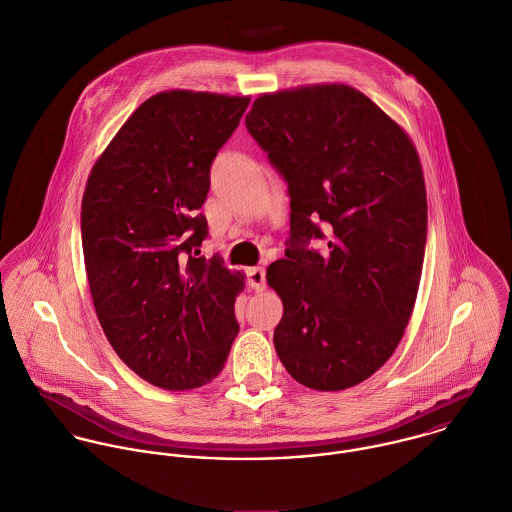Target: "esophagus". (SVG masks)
Returning a JSON list of instances; mask_svg holds the SVG:
<instances>
[{
	"label": "esophagus",
	"instance_id": "34e87169",
	"mask_svg": "<svg viewBox=\"0 0 512 512\" xmlns=\"http://www.w3.org/2000/svg\"><path fill=\"white\" fill-rule=\"evenodd\" d=\"M247 285L253 291H263L265 289V271L261 267L247 269Z\"/></svg>",
	"mask_w": 512,
	"mask_h": 512
}]
</instances>
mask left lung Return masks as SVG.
Instances as JSON below:
<instances>
[{"mask_svg":"<svg viewBox=\"0 0 512 512\" xmlns=\"http://www.w3.org/2000/svg\"><path fill=\"white\" fill-rule=\"evenodd\" d=\"M245 126L291 198L285 259L267 269L283 301L275 350L307 388H352L388 362L415 305L427 237L419 156L348 85L261 95Z\"/></svg>","mask_w":512,"mask_h":512,"instance_id":"left-lung-1","label":"left lung"}]
</instances>
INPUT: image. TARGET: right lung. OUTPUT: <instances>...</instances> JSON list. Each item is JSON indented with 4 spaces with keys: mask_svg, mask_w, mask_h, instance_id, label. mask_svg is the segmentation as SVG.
Returning a JSON list of instances; mask_svg holds the SVG:
<instances>
[{
    "mask_svg": "<svg viewBox=\"0 0 512 512\" xmlns=\"http://www.w3.org/2000/svg\"><path fill=\"white\" fill-rule=\"evenodd\" d=\"M249 97L166 91L140 104L91 170L81 237L104 334L120 360L164 390L223 368L239 332L243 275L200 257L209 170Z\"/></svg>",
    "mask_w": 512,
    "mask_h": 512,
    "instance_id": "add662e5",
    "label": "right lung"
}]
</instances>
